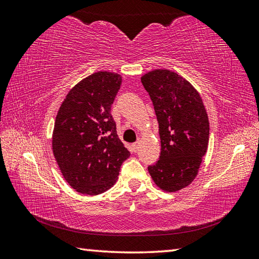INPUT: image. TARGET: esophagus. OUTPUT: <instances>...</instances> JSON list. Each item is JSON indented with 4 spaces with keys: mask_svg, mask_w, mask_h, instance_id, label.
<instances>
[{
    "mask_svg": "<svg viewBox=\"0 0 259 259\" xmlns=\"http://www.w3.org/2000/svg\"><path fill=\"white\" fill-rule=\"evenodd\" d=\"M138 146H139V144L138 143H134L133 145H131V148H133V151L136 153L138 151Z\"/></svg>",
    "mask_w": 259,
    "mask_h": 259,
    "instance_id": "34e87169",
    "label": "esophagus"
}]
</instances>
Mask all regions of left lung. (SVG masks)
Returning a JSON list of instances; mask_svg holds the SVG:
<instances>
[{"label":"left lung","instance_id":"1","mask_svg":"<svg viewBox=\"0 0 259 259\" xmlns=\"http://www.w3.org/2000/svg\"><path fill=\"white\" fill-rule=\"evenodd\" d=\"M159 122L161 154L148 165L154 183L165 192L186 187L198 175L209 143V121L200 95L190 82L168 69L142 76Z\"/></svg>","mask_w":259,"mask_h":259}]
</instances>
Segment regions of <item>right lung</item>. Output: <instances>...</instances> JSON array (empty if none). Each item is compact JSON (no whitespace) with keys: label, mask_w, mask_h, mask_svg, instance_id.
<instances>
[{"label":"right lung","mask_w":259,"mask_h":259,"mask_svg":"<svg viewBox=\"0 0 259 259\" xmlns=\"http://www.w3.org/2000/svg\"><path fill=\"white\" fill-rule=\"evenodd\" d=\"M121 82L116 73L91 74L69 91L56 116L54 155L66 182L82 194L111 188L130 156L111 114Z\"/></svg>","instance_id":"1"}]
</instances>
